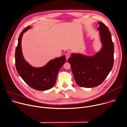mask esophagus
<instances>
[{
	"mask_svg": "<svg viewBox=\"0 0 127 127\" xmlns=\"http://www.w3.org/2000/svg\"><path fill=\"white\" fill-rule=\"evenodd\" d=\"M65 57H66V59H68V58H69V56H70V54H69V53H66V54H65Z\"/></svg>",
	"mask_w": 127,
	"mask_h": 127,
	"instance_id": "1",
	"label": "esophagus"
}]
</instances>
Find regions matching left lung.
<instances>
[{"instance_id": "8db88e82", "label": "left lung", "mask_w": 127, "mask_h": 127, "mask_svg": "<svg viewBox=\"0 0 127 127\" xmlns=\"http://www.w3.org/2000/svg\"><path fill=\"white\" fill-rule=\"evenodd\" d=\"M100 39L103 47L93 57L72 54L68 59L75 83L84 88H94L102 84L114 65V45L111 32L106 25L99 22Z\"/></svg>"}]
</instances>
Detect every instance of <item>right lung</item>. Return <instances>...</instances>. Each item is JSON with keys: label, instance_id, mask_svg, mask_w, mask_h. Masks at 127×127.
I'll return each mask as SVG.
<instances>
[{"label": "right lung", "instance_id": "add662e5", "mask_svg": "<svg viewBox=\"0 0 127 127\" xmlns=\"http://www.w3.org/2000/svg\"><path fill=\"white\" fill-rule=\"evenodd\" d=\"M30 29V26L25 28L19 36L15 53L16 68L22 80L30 87L38 91H46L55 85L58 72L65 63L66 58L63 56L56 58L41 67L31 66L24 60L21 51L22 35Z\"/></svg>", "mask_w": 127, "mask_h": 127}]
</instances>
